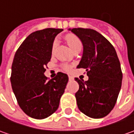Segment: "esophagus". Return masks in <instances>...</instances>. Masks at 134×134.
<instances>
[{"mask_svg": "<svg viewBox=\"0 0 134 134\" xmlns=\"http://www.w3.org/2000/svg\"><path fill=\"white\" fill-rule=\"evenodd\" d=\"M68 78H69V80H70V81H71V80H73V76H69Z\"/></svg>", "mask_w": 134, "mask_h": 134, "instance_id": "34e87169", "label": "esophagus"}]
</instances>
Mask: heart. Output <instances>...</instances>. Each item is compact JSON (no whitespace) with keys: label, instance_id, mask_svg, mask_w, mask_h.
I'll list each match as a JSON object with an SVG mask.
<instances>
[{"label":"heart","instance_id":"b5f03b06","mask_svg":"<svg viewBox=\"0 0 134 134\" xmlns=\"http://www.w3.org/2000/svg\"><path fill=\"white\" fill-rule=\"evenodd\" d=\"M66 40H67L68 46H70V48L71 49L72 51L75 50L76 49H77L79 47H82V43L81 40H80L77 37H76V36L68 35V36L66 37ZM57 45H58V42H57V40H55V41L53 42L52 47V52H54V51ZM61 68H62V70H64V71L70 72V71L72 70L73 66H72V65H70V64H62V65H61Z\"/></svg>","mask_w":134,"mask_h":134}]
</instances>
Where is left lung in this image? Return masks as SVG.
<instances>
[{"label":"left lung","mask_w":134,"mask_h":134,"mask_svg":"<svg viewBox=\"0 0 134 134\" xmlns=\"http://www.w3.org/2000/svg\"><path fill=\"white\" fill-rule=\"evenodd\" d=\"M70 31L83 44L77 68L86 69L88 76V81L75 78L79 85L75 94L79 109L92 119L103 118L113 110L121 87L119 58L113 46L96 31L81 27Z\"/></svg>","instance_id":"obj_1"}]
</instances>
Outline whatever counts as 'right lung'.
Instances as JSON below:
<instances>
[{"label":"right lung","mask_w":134,"mask_h":134,"mask_svg":"<svg viewBox=\"0 0 134 134\" xmlns=\"http://www.w3.org/2000/svg\"><path fill=\"white\" fill-rule=\"evenodd\" d=\"M62 31L46 28L32 33L15 54L12 88L22 111L33 119H43L54 113L67 84L65 73L58 72L51 80L44 76L52 58L54 39Z\"/></svg>","instance_id":"right-lung-1"}]
</instances>
